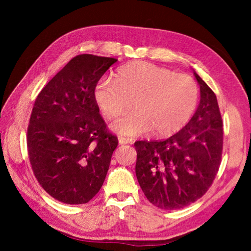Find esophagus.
I'll use <instances>...</instances> for the list:
<instances>
[{
	"label": "esophagus",
	"mask_w": 251,
	"mask_h": 251,
	"mask_svg": "<svg viewBox=\"0 0 251 251\" xmlns=\"http://www.w3.org/2000/svg\"><path fill=\"white\" fill-rule=\"evenodd\" d=\"M119 143H120V145H127V143H132V140L131 139H127V138L120 137L119 138Z\"/></svg>",
	"instance_id": "esophagus-1"
}]
</instances>
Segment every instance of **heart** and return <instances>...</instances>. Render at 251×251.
I'll use <instances>...</instances> for the list:
<instances>
[{
    "label": "heart",
    "mask_w": 251,
    "mask_h": 251,
    "mask_svg": "<svg viewBox=\"0 0 251 251\" xmlns=\"http://www.w3.org/2000/svg\"><path fill=\"white\" fill-rule=\"evenodd\" d=\"M94 97L106 119L124 113L130 101L135 110L121 117L111 128L124 137H136L153 129L156 136L179 131L197 108L199 85L186 74L167 68L137 61L122 67L115 79H102Z\"/></svg>",
    "instance_id": "b5f03b06"
}]
</instances>
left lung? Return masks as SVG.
<instances>
[{
  "label": "left lung",
  "mask_w": 251,
  "mask_h": 251,
  "mask_svg": "<svg viewBox=\"0 0 251 251\" xmlns=\"http://www.w3.org/2000/svg\"><path fill=\"white\" fill-rule=\"evenodd\" d=\"M201 101L190 122L166 140L136 141V176L149 201L180 209L204 195L219 169L222 119L215 93L194 72Z\"/></svg>",
  "instance_id": "obj_1"
}]
</instances>
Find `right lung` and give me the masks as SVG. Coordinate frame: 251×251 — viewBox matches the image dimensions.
I'll return each mask as SVG.
<instances>
[{
    "instance_id": "1",
    "label": "right lung",
    "mask_w": 251,
    "mask_h": 251,
    "mask_svg": "<svg viewBox=\"0 0 251 251\" xmlns=\"http://www.w3.org/2000/svg\"><path fill=\"white\" fill-rule=\"evenodd\" d=\"M117 59L89 54L72 58L35 99L26 135L32 170L57 201L86 204L98 193L119 145L94 97Z\"/></svg>"
}]
</instances>
